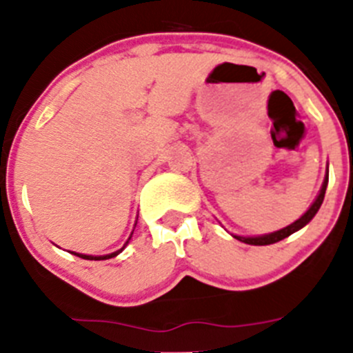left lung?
I'll use <instances>...</instances> for the list:
<instances>
[{"label":"left lung","instance_id":"obj_1","mask_svg":"<svg viewBox=\"0 0 353 353\" xmlns=\"http://www.w3.org/2000/svg\"><path fill=\"white\" fill-rule=\"evenodd\" d=\"M326 186H328V169H326V176H325V181H323L321 190H319L318 196H316L314 201H312V205L309 206L307 212H305L304 215L299 216V219L295 220L294 223H290V225L283 227V229H280V230H275V232L263 234V236H237V234H232V237L234 239L241 241V243L251 244V245H268V244H275V243H279V241L285 239V237L292 236V234L297 232V230H301L302 227H305L312 219H314V215L318 213V210L321 208L323 199H325Z\"/></svg>","mask_w":353,"mask_h":353}]
</instances>
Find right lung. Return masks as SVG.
<instances>
[{
    "label": "right lung",
    "mask_w": 353,
    "mask_h": 353,
    "mask_svg": "<svg viewBox=\"0 0 353 353\" xmlns=\"http://www.w3.org/2000/svg\"><path fill=\"white\" fill-rule=\"evenodd\" d=\"M134 227H137V223H134ZM134 230V229H133ZM131 236H133V232H131ZM131 236L128 237V241L126 243H124V245L121 249H117V251H114V252H110V254H104V256H92V254H81V252H74V251H71V254H74V256H78V258H83V259H94V261H101V259H110V258H114V256H117L119 254V252H123V249L126 248L128 245V243H130L131 241Z\"/></svg>",
    "instance_id": "add662e5"
}]
</instances>
